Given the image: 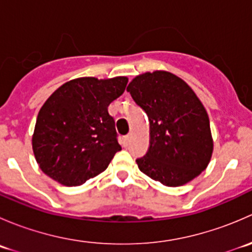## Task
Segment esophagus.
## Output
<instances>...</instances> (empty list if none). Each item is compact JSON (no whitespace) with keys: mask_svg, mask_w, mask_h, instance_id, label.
I'll return each instance as SVG.
<instances>
[{"mask_svg":"<svg viewBox=\"0 0 252 252\" xmlns=\"http://www.w3.org/2000/svg\"><path fill=\"white\" fill-rule=\"evenodd\" d=\"M129 140H130V135H129V134H128V135L123 136V144H124V145H126H126H128V142H129Z\"/></svg>","mask_w":252,"mask_h":252,"instance_id":"34e87169","label":"esophagus"}]
</instances>
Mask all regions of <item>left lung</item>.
<instances>
[{
    "label": "left lung",
    "mask_w": 252,
    "mask_h": 252,
    "mask_svg": "<svg viewBox=\"0 0 252 252\" xmlns=\"http://www.w3.org/2000/svg\"><path fill=\"white\" fill-rule=\"evenodd\" d=\"M150 122V147L139 169L166 187H179L205 171L213 142L207 112L189 85L168 72L145 73L126 88Z\"/></svg>",
    "instance_id": "left-lung-1"
}]
</instances>
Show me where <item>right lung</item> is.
<instances>
[{"mask_svg": "<svg viewBox=\"0 0 252 252\" xmlns=\"http://www.w3.org/2000/svg\"><path fill=\"white\" fill-rule=\"evenodd\" d=\"M128 79L78 78L58 88L40 110L32 150L45 174L67 187L102 173L121 151L108 106Z\"/></svg>", "mask_w": 252, "mask_h": 252, "instance_id": "add662e5", "label": "right lung"}]
</instances>
